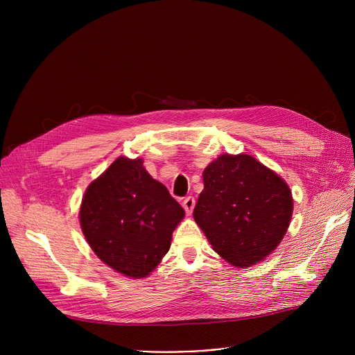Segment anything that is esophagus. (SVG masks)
<instances>
[{"label": "esophagus", "mask_w": 355, "mask_h": 355, "mask_svg": "<svg viewBox=\"0 0 355 355\" xmlns=\"http://www.w3.org/2000/svg\"><path fill=\"white\" fill-rule=\"evenodd\" d=\"M194 206H196V200L193 197H185L184 201H182V207L185 210V213L187 214H191L193 210H194Z\"/></svg>", "instance_id": "obj_1"}]
</instances>
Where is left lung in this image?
<instances>
[{
  "mask_svg": "<svg viewBox=\"0 0 355 355\" xmlns=\"http://www.w3.org/2000/svg\"><path fill=\"white\" fill-rule=\"evenodd\" d=\"M194 220L213 250L236 268L262 262L285 237L293 213L288 182L248 154H221L202 171Z\"/></svg>",
  "mask_w": 355,
  "mask_h": 355,
  "instance_id": "1",
  "label": "left lung"
}]
</instances>
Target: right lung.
Instances as JSON below:
<instances>
[{"mask_svg":"<svg viewBox=\"0 0 355 355\" xmlns=\"http://www.w3.org/2000/svg\"><path fill=\"white\" fill-rule=\"evenodd\" d=\"M184 216V209L148 174L139 157H118L87 185L79 210L90 249L130 279L154 272Z\"/></svg>","mask_w":355,"mask_h":355,"instance_id":"right-lung-1","label":"right lung"}]
</instances>
